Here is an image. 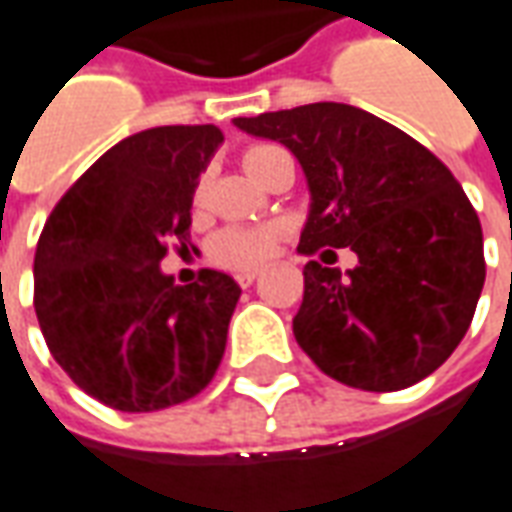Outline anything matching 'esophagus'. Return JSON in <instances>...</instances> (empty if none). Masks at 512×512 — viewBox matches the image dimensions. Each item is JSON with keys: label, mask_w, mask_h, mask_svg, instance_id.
<instances>
[{"label": "esophagus", "mask_w": 512, "mask_h": 512, "mask_svg": "<svg viewBox=\"0 0 512 512\" xmlns=\"http://www.w3.org/2000/svg\"><path fill=\"white\" fill-rule=\"evenodd\" d=\"M257 277H260V271H257V268H246V271H238V274H235V282H238L241 288H249Z\"/></svg>", "instance_id": "obj_1"}]
</instances>
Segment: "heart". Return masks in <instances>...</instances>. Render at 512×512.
<instances>
[{
	"mask_svg": "<svg viewBox=\"0 0 512 512\" xmlns=\"http://www.w3.org/2000/svg\"><path fill=\"white\" fill-rule=\"evenodd\" d=\"M274 145H249L244 150V167L255 172L257 161L266 156ZM194 208L208 202V175L202 172L194 183ZM285 233V224H260V227H224L211 241V260L224 268H252L266 263L274 255L279 238Z\"/></svg>",
	"mask_w": 512,
	"mask_h": 512,
	"instance_id": "heart-1",
	"label": "heart"
}]
</instances>
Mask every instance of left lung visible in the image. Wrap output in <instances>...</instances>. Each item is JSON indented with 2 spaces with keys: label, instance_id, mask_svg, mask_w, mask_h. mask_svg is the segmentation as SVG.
Returning a JSON list of instances; mask_svg holds the SVG:
<instances>
[{
  "label": "left lung",
  "instance_id": "left-lung-1",
  "mask_svg": "<svg viewBox=\"0 0 512 512\" xmlns=\"http://www.w3.org/2000/svg\"><path fill=\"white\" fill-rule=\"evenodd\" d=\"M233 123L299 158L312 194L301 255L351 246L359 257L348 277L318 260L304 266L293 318L301 351L365 392L406 389L444 365L485 282L480 219L450 169L406 131L348 104Z\"/></svg>",
  "mask_w": 512,
  "mask_h": 512
}]
</instances>
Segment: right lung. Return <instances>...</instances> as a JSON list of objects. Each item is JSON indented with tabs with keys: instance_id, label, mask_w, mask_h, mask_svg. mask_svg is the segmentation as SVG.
<instances>
[{
	"instance_id": "add662e5",
	"label": "right lung",
	"mask_w": 512,
	"mask_h": 512,
	"mask_svg": "<svg viewBox=\"0 0 512 512\" xmlns=\"http://www.w3.org/2000/svg\"><path fill=\"white\" fill-rule=\"evenodd\" d=\"M216 126H161L117 142L54 205L35 252V312L57 365L117 411H161L211 384L241 288L202 268L161 274L186 246L191 194L222 145Z\"/></svg>"
}]
</instances>
